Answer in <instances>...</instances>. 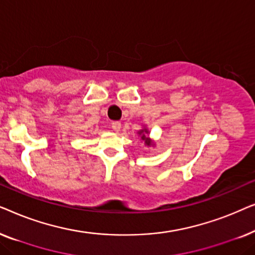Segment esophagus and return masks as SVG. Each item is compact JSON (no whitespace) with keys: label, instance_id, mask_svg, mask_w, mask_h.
<instances>
[{"label":"esophagus","instance_id":"obj_1","mask_svg":"<svg viewBox=\"0 0 255 255\" xmlns=\"http://www.w3.org/2000/svg\"><path fill=\"white\" fill-rule=\"evenodd\" d=\"M111 128H113L114 131H120V128H122L121 122H113V123H111Z\"/></svg>","mask_w":255,"mask_h":255}]
</instances>
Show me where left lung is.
<instances>
[{
    "mask_svg": "<svg viewBox=\"0 0 255 255\" xmlns=\"http://www.w3.org/2000/svg\"><path fill=\"white\" fill-rule=\"evenodd\" d=\"M144 132H147L146 130H141L140 132H139V134H141L142 133V135H141V139L142 140H145V144L146 145H152V142H151V140H149V139L146 137V135L144 134Z\"/></svg>",
    "mask_w": 255,
    "mask_h": 255,
    "instance_id": "8db88e82",
    "label": "left lung"
}]
</instances>
